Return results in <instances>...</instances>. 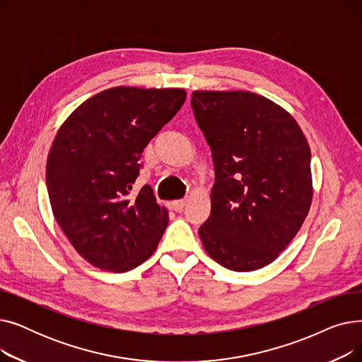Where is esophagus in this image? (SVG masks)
I'll use <instances>...</instances> for the list:
<instances>
[{
  "mask_svg": "<svg viewBox=\"0 0 362 362\" xmlns=\"http://www.w3.org/2000/svg\"><path fill=\"white\" fill-rule=\"evenodd\" d=\"M186 205V199H177L171 202V206H173L175 211H182Z\"/></svg>",
  "mask_w": 362,
  "mask_h": 362,
  "instance_id": "esophagus-1",
  "label": "esophagus"
}]
</instances>
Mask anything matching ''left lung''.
<instances>
[{"label": "left lung", "mask_w": 362, "mask_h": 362, "mask_svg": "<svg viewBox=\"0 0 362 362\" xmlns=\"http://www.w3.org/2000/svg\"><path fill=\"white\" fill-rule=\"evenodd\" d=\"M191 104L216 171L204 248L229 270L262 269L308 216V141L291 112L254 92L194 90Z\"/></svg>", "instance_id": "left-lung-1"}]
</instances>
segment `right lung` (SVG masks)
Here are the masks:
<instances>
[{"instance_id": "right-lung-1", "label": "right lung", "mask_w": 362, "mask_h": 362, "mask_svg": "<svg viewBox=\"0 0 362 362\" xmlns=\"http://www.w3.org/2000/svg\"><path fill=\"white\" fill-rule=\"evenodd\" d=\"M186 100L179 88L105 89L76 108L57 132L47 160L52 214L89 264L124 273L156 252L168 211L139 176L144 148Z\"/></svg>"}]
</instances>
